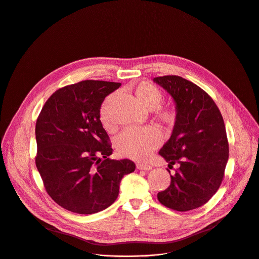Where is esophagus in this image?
Returning a JSON list of instances; mask_svg holds the SVG:
<instances>
[{
  "label": "esophagus",
  "mask_w": 259,
  "mask_h": 259,
  "mask_svg": "<svg viewBox=\"0 0 259 259\" xmlns=\"http://www.w3.org/2000/svg\"><path fill=\"white\" fill-rule=\"evenodd\" d=\"M136 167L139 170H151L153 168V166H151L149 164H145V163H137Z\"/></svg>",
  "instance_id": "1"
}]
</instances>
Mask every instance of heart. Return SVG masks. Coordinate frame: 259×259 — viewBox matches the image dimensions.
Here are the masks:
<instances>
[{"label": "heart", "instance_id": "1", "mask_svg": "<svg viewBox=\"0 0 259 259\" xmlns=\"http://www.w3.org/2000/svg\"><path fill=\"white\" fill-rule=\"evenodd\" d=\"M134 93L146 109H156L163 98L161 90L154 84L149 82H140L134 87ZM110 96H108L100 108V121L107 130L114 128L108 115V104ZM158 119L165 123L171 124L175 119V112L172 108H162L157 112ZM162 138L160 133L153 127L129 128L123 131L116 140V145L122 156L131 159H144L152 151L161 144Z\"/></svg>", "mask_w": 259, "mask_h": 259}]
</instances>
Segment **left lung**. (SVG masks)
Instances as JSON below:
<instances>
[{"label": "left lung", "mask_w": 259, "mask_h": 259, "mask_svg": "<svg viewBox=\"0 0 259 259\" xmlns=\"http://www.w3.org/2000/svg\"><path fill=\"white\" fill-rule=\"evenodd\" d=\"M153 81L171 95L176 108L171 137L159 152L168 167L175 165L176 169L158 200L181 212L199 208L219 189L229 160L223 116L213 99L191 81L179 76Z\"/></svg>", "instance_id": "obj_1"}]
</instances>
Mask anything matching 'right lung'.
Returning a JSON list of instances; mask_svg holds the SVG:
<instances>
[{
    "instance_id": "obj_1",
    "label": "right lung",
    "mask_w": 259,
    "mask_h": 259,
    "mask_svg": "<svg viewBox=\"0 0 259 259\" xmlns=\"http://www.w3.org/2000/svg\"><path fill=\"white\" fill-rule=\"evenodd\" d=\"M120 83L86 80L55 91L35 124V165L48 195L62 208L93 214L112 205L128 160H110L113 149L100 121L104 98Z\"/></svg>"
}]
</instances>
